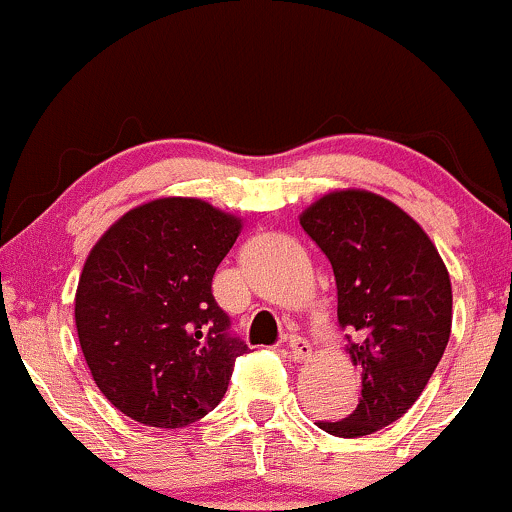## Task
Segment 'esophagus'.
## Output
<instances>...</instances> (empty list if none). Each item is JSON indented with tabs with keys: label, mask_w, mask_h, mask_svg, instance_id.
Returning <instances> with one entry per match:
<instances>
[{
	"label": "esophagus",
	"mask_w": 512,
	"mask_h": 512,
	"mask_svg": "<svg viewBox=\"0 0 512 512\" xmlns=\"http://www.w3.org/2000/svg\"><path fill=\"white\" fill-rule=\"evenodd\" d=\"M287 353H290L292 360H297V363H300V360L312 355V346H309L307 338L290 336V338H287Z\"/></svg>",
	"instance_id": "34e87169"
}]
</instances>
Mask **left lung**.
Listing matches in <instances>:
<instances>
[{"mask_svg": "<svg viewBox=\"0 0 512 512\" xmlns=\"http://www.w3.org/2000/svg\"><path fill=\"white\" fill-rule=\"evenodd\" d=\"M300 225L329 258L338 326L363 380L355 411L317 426L363 438L399 421L433 377L450 341V275L421 225L382 195L329 193Z\"/></svg>", "mask_w": 512, "mask_h": 512, "instance_id": "1", "label": "left lung"}]
</instances>
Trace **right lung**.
<instances>
[{
	"label": "right lung",
	"mask_w": 512,
	"mask_h": 512,
	"mask_svg": "<svg viewBox=\"0 0 512 512\" xmlns=\"http://www.w3.org/2000/svg\"><path fill=\"white\" fill-rule=\"evenodd\" d=\"M241 220L198 198H159L96 241L74 297L79 346L103 396L152 428L215 409L249 346L229 331L212 275Z\"/></svg>",
	"instance_id": "right-lung-1"
}]
</instances>
